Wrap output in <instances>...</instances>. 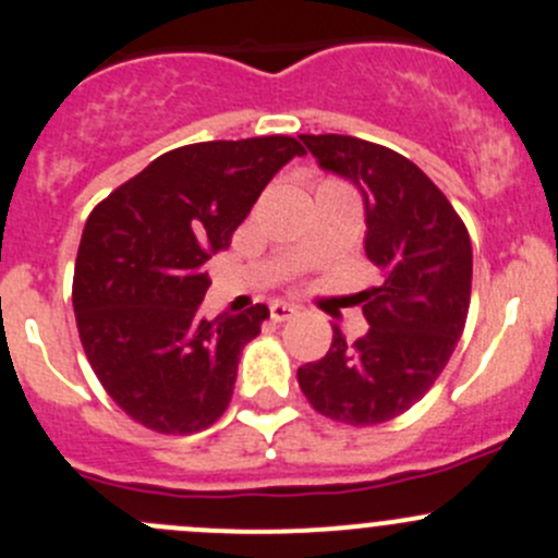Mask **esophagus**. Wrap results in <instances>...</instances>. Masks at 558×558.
I'll list each match as a JSON object with an SVG mask.
<instances>
[{"label": "esophagus", "instance_id": "34e87169", "mask_svg": "<svg viewBox=\"0 0 558 558\" xmlns=\"http://www.w3.org/2000/svg\"><path fill=\"white\" fill-rule=\"evenodd\" d=\"M294 313H296V305H291V302L286 300L269 302V316H272V322H286V318H291Z\"/></svg>", "mask_w": 558, "mask_h": 558}]
</instances>
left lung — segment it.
Wrapping results in <instances>:
<instances>
[{
	"mask_svg": "<svg viewBox=\"0 0 558 558\" xmlns=\"http://www.w3.org/2000/svg\"><path fill=\"white\" fill-rule=\"evenodd\" d=\"M324 171L365 202V253L381 286L360 291L367 329L296 371L318 414L345 425L395 420L423 398L456 351L472 300V240L445 193L409 158L354 135H300Z\"/></svg>",
	"mask_w": 558,
	"mask_h": 558,
	"instance_id": "1",
	"label": "left lung"
}]
</instances>
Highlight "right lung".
<instances>
[{"instance_id":"right-lung-1","label":"right lung","mask_w":558,"mask_h":558,"mask_svg":"<svg viewBox=\"0 0 558 558\" xmlns=\"http://www.w3.org/2000/svg\"><path fill=\"white\" fill-rule=\"evenodd\" d=\"M296 155L291 135L187 144L92 209L73 275L78 338L102 389L144 428L196 434L229 409L269 307L202 318L204 264Z\"/></svg>"}]
</instances>
